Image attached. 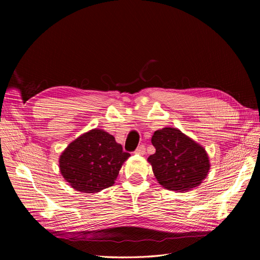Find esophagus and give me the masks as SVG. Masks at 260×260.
I'll use <instances>...</instances> for the list:
<instances>
[{
	"label": "esophagus",
	"instance_id": "34e87169",
	"mask_svg": "<svg viewBox=\"0 0 260 260\" xmlns=\"http://www.w3.org/2000/svg\"><path fill=\"white\" fill-rule=\"evenodd\" d=\"M136 153L140 154V155H143L145 153V146L143 144H141L138 146V148L136 149Z\"/></svg>",
	"mask_w": 260,
	"mask_h": 260
}]
</instances>
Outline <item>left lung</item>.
<instances>
[{
  "mask_svg": "<svg viewBox=\"0 0 260 260\" xmlns=\"http://www.w3.org/2000/svg\"><path fill=\"white\" fill-rule=\"evenodd\" d=\"M152 144L156 152L147 160L165 188L188 191L206 178L210 167L206 151L177 128L155 131Z\"/></svg>",
  "mask_w": 260,
  "mask_h": 260,
  "instance_id": "left-lung-1",
  "label": "left lung"
}]
</instances>
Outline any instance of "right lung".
I'll return each mask as SVG.
<instances>
[{"label": "right lung", "instance_id": "1", "mask_svg": "<svg viewBox=\"0 0 260 260\" xmlns=\"http://www.w3.org/2000/svg\"><path fill=\"white\" fill-rule=\"evenodd\" d=\"M129 156L112 135L94 129L67 146L60 155L59 169L75 190L95 193L115 183L122 164Z\"/></svg>", "mask_w": 260, "mask_h": 260}]
</instances>
